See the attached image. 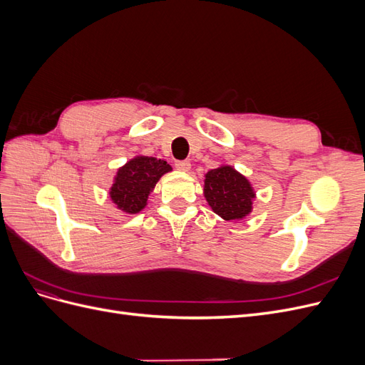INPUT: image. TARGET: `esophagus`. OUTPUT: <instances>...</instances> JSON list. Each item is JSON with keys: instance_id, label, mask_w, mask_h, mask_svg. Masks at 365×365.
Returning <instances> with one entry per match:
<instances>
[{"instance_id": "obj_1", "label": "esophagus", "mask_w": 365, "mask_h": 365, "mask_svg": "<svg viewBox=\"0 0 365 365\" xmlns=\"http://www.w3.org/2000/svg\"><path fill=\"white\" fill-rule=\"evenodd\" d=\"M175 168L181 172H189L190 170V163L189 161H176Z\"/></svg>"}]
</instances>
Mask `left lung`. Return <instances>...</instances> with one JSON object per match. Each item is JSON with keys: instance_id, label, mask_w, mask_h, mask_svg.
<instances>
[{"instance_id": "obj_1", "label": "left lung", "mask_w": 365, "mask_h": 365, "mask_svg": "<svg viewBox=\"0 0 365 365\" xmlns=\"http://www.w3.org/2000/svg\"><path fill=\"white\" fill-rule=\"evenodd\" d=\"M204 195L213 212L225 220H239L251 212L252 187L230 165H222L205 175Z\"/></svg>"}]
</instances>
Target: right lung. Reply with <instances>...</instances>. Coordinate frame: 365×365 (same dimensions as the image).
<instances>
[{
    "label": "right lung",
    "instance_id": "obj_1",
    "mask_svg": "<svg viewBox=\"0 0 365 365\" xmlns=\"http://www.w3.org/2000/svg\"><path fill=\"white\" fill-rule=\"evenodd\" d=\"M170 165L153 157H137L118 169L111 187V200L126 213H138L145 208L148 196Z\"/></svg>",
    "mask_w": 365,
    "mask_h": 365
}]
</instances>
